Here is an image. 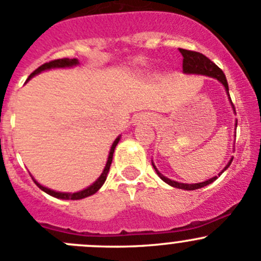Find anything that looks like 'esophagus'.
Here are the masks:
<instances>
[{"label": "esophagus", "instance_id": "1", "mask_svg": "<svg viewBox=\"0 0 261 261\" xmlns=\"http://www.w3.org/2000/svg\"><path fill=\"white\" fill-rule=\"evenodd\" d=\"M144 120H145V117H143V116H139V117H136V118H135V123L143 122Z\"/></svg>", "mask_w": 261, "mask_h": 261}]
</instances>
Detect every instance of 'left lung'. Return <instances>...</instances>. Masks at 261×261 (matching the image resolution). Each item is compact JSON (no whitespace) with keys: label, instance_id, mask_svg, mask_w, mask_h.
<instances>
[{"label":"left lung","instance_id":"8db88e82","mask_svg":"<svg viewBox=\"0 0 261 261\" xmlns=\"http://www.w3.org/2000/svg\"><path fill=\"white\" fill-rule=\"evenodd\" d=\"M179 51H180V54L183 55V72L184 73H191V74H203V75H208V77L216 78V80L220 81L221 83L225 86L226 91H227V96H228V98H230V93H228L227 80H226L225 73L222 72V69H220V68H218L217 65L215 64V63L211 62V60H210L208 58L206 57V55L202 54V53L193 51V50H187V49H179ZM231 103H232V102H231ZM233 111H235V107H233ZM236 126H238V123H236ZM232 159H233V158H232ZM232 159L228 162V164L226 165L225 169H223L222 172L218 174V177H220V175L222 174V173L225 172V170L227 169L228 167H230ZM152 167H154L155 172L158 173V175H159V177L162 178V179L164 180L165 183H168L169 186H172V187H175V188L186 189V191H194V189H198V188H202V187H206V186H208V184H211L212 181H215L218 178L217 175H216V177L211 178V179H208L206 181H202V183H196V184L178 183V181L172 180V179H169V178L164 177V175H163L162 173H160L159 170L155 168L154 164H152Z\"/></svg>","mask_w":261,"mask_h":261}]
</instances>
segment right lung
Segmentation results:
<instances>
[{
	"label": "right lung",
	"instance_id": "obj_1",
	"mask_svg": "<svg viewBox=\"0 0 261 261\" xmlns=\"http://www.w3.org/2000/svg\"><path fill=\"white\" fill-rule=\"evenodd\" d=\"M75 64H78V60H77V59H69V58H62V59L50 60V62L44 63V64L40 65V67H39L38 69L34 70V72L31 73L30 75H29L28 80H30L31 77H34V75L38 74V73L43 72V70L50 69V68H65V67H72V65H75ZM118 140H120V138L116 139L115 143L112 144L111 150H110L109 160H107V164H106V167H105V170H103V173H102V174H101V177H99L98 179L94 181V183L92 184V186H89L88 188L83 189V191L77 192V193H60V192L51 191V189L45 188V187L40 186V184H39L38 181H36L35 179H33V180L35 181V184L39 187V188L41 189V191H44V192H45V193L50 194V196L55 197V198H60V199H82V198H86V197H88V196H92V194H94L97 191H98L99 188H101L102 184H103L105 180H106L107 173H109L110 167H111L112 156H114L115 147H116V145H117Z\"/></svg>",
	"mask_w": 261,
	"mask_h": 261
}]
</instances>
